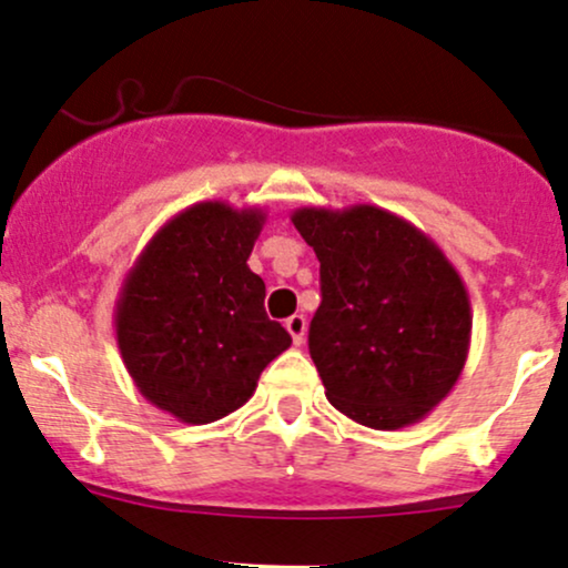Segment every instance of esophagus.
<instances>
[{"label": "esophagus", "instance_id": "obj_1", "mask_svg": "<svg viewBox=\"0 0 568 568\" xmlns=\"http://www.w3.org/2000/svg\"><path fill=\"white\" fill-rule=\"evenodd\" d=\"M285 329H288L291 339H294V345H302L304 343V334H307V318L304 315H291L288 321H285Z\"/></svg>", "mask_w": 568, "mask_h": 568}]
</instances>
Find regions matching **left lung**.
<instances>
[{
    "label": "left lung",
    "mask_w": 568,
    "mask_h": 568,
    "mask_svg": "<svg viewBox=\"0 0 568 568\" xmlns=\"http://www.w3.org/2000/svg\"><path fill=\"white\" fill-rule=\"evenodd\" d=\"M291 223L321 261L310 356L326 399L373 429L425 419L468 359L474 315L457 268L381 206H302Z\"/></svg>",
    "instance_id": "8db88e82"
}]
</instances>
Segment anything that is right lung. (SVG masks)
I'll use <instances>...</instances> for the list:
<instances>
[{"instance_id":"right-lung-1","label":"right lung","mask_w":568,"mask_h":568,"mask_svg":"<svg viewBox=\"0 0 568 568\" xmlns=\"http://www.w3.org/2000/svg\"><path fill=\"white\" fill-rule=\"evenodd\" d=\"M264 223L258 206L201 201L174 214L124 274L113 310L119 354L143 397L184 425L242 408L291 345L247 266Z\"/></svg>"}]
</instances>
